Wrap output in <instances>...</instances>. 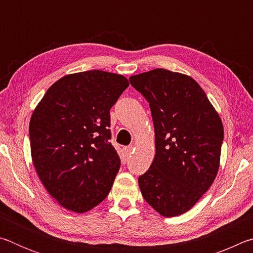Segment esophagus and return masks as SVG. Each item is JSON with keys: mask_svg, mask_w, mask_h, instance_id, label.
<instances>
[{"mask_svg": "<svg viewBox=\"0 0 253 253\" xmlns=\"http://www.w3.org/2000/svg\"><path fill=\"white\" fill-rule=\"evenodd\" d=\"M123 152H124V156L126 158H128L130 156V154L132 153V146H127V147H124L123 148Z\"/></svg>", "mask_w": 253, "mask_h": 253, "instance_id": "esophagus-1", "label": "esophagus"}]
</instances>
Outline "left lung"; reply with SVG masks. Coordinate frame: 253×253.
<instances>
[{
    "label": "left lung",
    "mask_w": 253,
    "mask_h": 253,
    "mask_svg": "<svg viewBox=\"0 0 253 253\" xmlns=\"http://www.w3.org/2000/svg\"><path fill=\"white\" fill-rule=\"evenodd\" d=\"M129 81L148 101L155 129V157L138 178L140 192L161 215H181L216 177L223 124L190 76L157 68Z\"/></svg>",
    "instance_id": "1"
}]
</instances>
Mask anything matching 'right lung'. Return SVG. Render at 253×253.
Returning <instances> with one entry per match:
<instances>
[{
  "label": "right lung",
  "mask_w": 253,
  "mask_h": 253,
  "mask_svg": "<svg viewBox=\"0 0 253 253\" xmlns=\"http://www.w3.org/2000/svg\"><path fill=\"white\" fill-rule=\"evenodd\" d=\"M128 85L124 76L102 70L67 75L33 110L34 169L48 193L69 211L88 212L109 194L121 168L109 143V111Z\"/></svg>",
  "instance_id": "add662e5"
}]
</instances>
